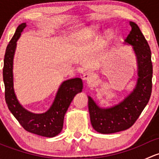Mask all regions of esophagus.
I'll return each instance as SVG.
<instances>
[{
  "instance_id": "34e87169",
  "label": "esophagus",
  "mask_w": 159,
  "mask_h": 159,
  "mask_svg": "<svg viewBox=\"0 0 159 159\" xmlns=\"http://www.w3.org/2000/svg\"><path fill=\"white\" fill-rule=\"evenodd\" d=\"M93 77H94V74L91 71H86L85 73L83 75V80L84 81H91L93 79Z\"/></svg>"
}]
</instances>
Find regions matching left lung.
<instances>
[{
    "label": "left lung",
    "mask_w": 159,
    "mask_h": 159,
    "mask_svg": "<svg viewBox=\"0 0 159 159\" xmlns=\"http://www.w3.org/2000/svg\"><path fill=\"white\" fill-rule=\"evenodd\" d=\"M131 30L125 44L132 46L138 64L137 84L122 102L108 108H100L89 96L91 125L102 134H111L129 129L134 125L150 99L152 89V52L139 27L130 21Z\"/></svg>",
    "instance_id": "left-lung-1"
}]
</instances>
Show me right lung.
<instances>
[{
	"label": "right lung",
	"instance_id": "add662e5",
	"mask_svg": "<svg viewBox=\"0 0 159 159\" xmlns=\"http://www.w3.org/2000/svg\"><path fill=\"white\" fill-rule=\"evenodd\" d=\"M26 26V23H22L17 27L6 48L3 68L5 101L10 111L26 131L38 135L52 138L57 135L63 129L64 118L70 102L75 94L82 91V80L75 78L64 81L59 87L51 108L44 113L34 114L23 108L14 93L13 61L17 41Z\"/></svg>",
	"mask_w": 159,
	"mask_h": 159
}]
</instances>
